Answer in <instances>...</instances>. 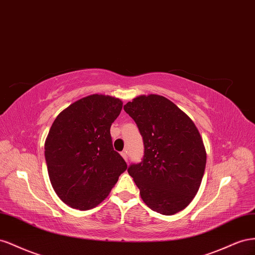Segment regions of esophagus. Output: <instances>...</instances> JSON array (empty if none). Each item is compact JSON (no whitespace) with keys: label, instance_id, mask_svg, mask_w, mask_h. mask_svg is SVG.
<instances>
[{"label":"esophagus","instance_id":"1","mask_svg":"<svg viewBox=\"0 0 255 255\" xmlns=\"http://www.w3.org/2000/svg\"><path fill=\"white\" fill-rule=\"evenodd\" d=\"M121 155H122V157L125 159V161L126 162H128V155H127V151L126 150H124V151H122L121 152Z\"/></svg>","mask_w":255,"mask_h":255}]
</instances>
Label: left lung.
I'll return each mask as SVG.
<instances>
[{
  "mask_svg": "<svg viewBox=\"0 0 255 255\" xmlns=\"http://www.w3.org/2000/svg\"><path fill=\"white\" fill-rule=\"evenodd\" d=\"M143 137L141 162L128 173L150 209L174 215L189 205L205 172L206 150L194 123L171 100L139 96L124 106Z\"/></svg>",
  "mask_w": 255,
  "mask_h": 255,
  "instance_id": "1",
  "label": "left lung"
}]
</instances>
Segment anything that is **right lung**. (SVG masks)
<instances>
[{"label": "right lung", "mask_w": 255, "mask_h": 255, "mask_svg": "<svg viewBox=\"0 0 255 255\" xmlns=\"http://www.w3.org/2000/svg\"><path fill=\"white\" fill-rule=\"evenodd\" d=\"M122 107L118 98L95 94L65 109L51 126L45 144L48 174L56 194L72 208L96 207L127 169L110 133Z\"/></svg>", "instance_id": "add662e5"}]
</instances>
